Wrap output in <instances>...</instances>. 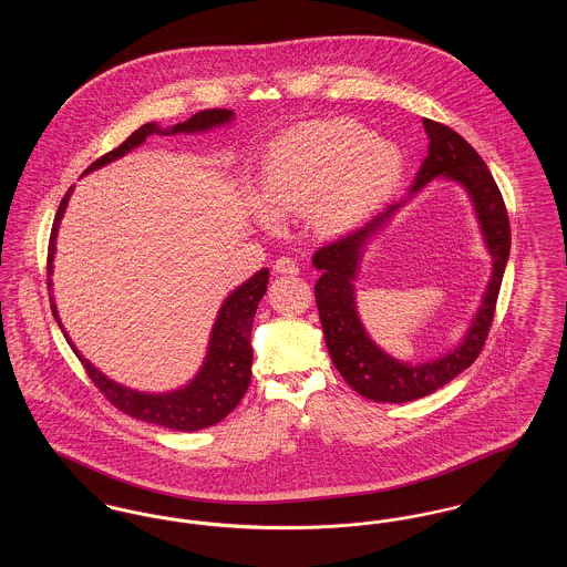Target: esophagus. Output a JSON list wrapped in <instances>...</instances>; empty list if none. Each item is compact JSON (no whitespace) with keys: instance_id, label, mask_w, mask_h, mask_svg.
<instances>
[{"instance_id":"34e87169","label":"esophagus","mask_w":567,"mask_h":567,"mask_svg":"<svg viewBox=\"0 0 567 567\" xmlns=\"http://www.w3.org/2000/svg\"><path fill=\"white\" fill-rule=\"evenodd\" d=\"M274 270L278 271V274H291V276H296L299 268H297V264L291 257H280V259H276Z\"/></svg>"}]
</instances>
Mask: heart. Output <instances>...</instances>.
<instances>
[{
    "mask_svg": "<svg viewBox=\"0 0 567 567\" xmlns=\"http://www.w3.org/2000/svg\"><path fill=\"white\" fill-rule=\"evenodd\" d=\"M400 169V151L363 125L349 118L310 121L271 144L261 178L267 208L255 206V215L271 229V214L310 213L319 231L338 234L377 204Z\"/></svg>",
    "mask_w": 567,
    "mask_h": 567,
    "instance_id": "b5f03b06",
    "label": "heart"
}]
</instances>
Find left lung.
Instances as JSON below:
<instances>
[{"label": "left lung", "mask_w": 567, "mask_h": 567, "mask_svg": "<svg viewBox=\"0 0 567 567\" xmlns=\"http://www.w3.org/2000/svg\"><path fill=\"white\" fill-rule=\"evenodd\" d=\"M423 125L430 135V153L410 193H419L437 176L463 185L481 220L486 248L493 257V274L476 319L457 349L430 363L410 365L380 351L370 340L359 321L352 287L361 261V248L402 204L389 206L363 227L324 244L315 252L312 264L321 270V278L315 285V299L331 361L352 389L372 402L404 404L425 398L476 361L495 317V303L511 255V220L506 204L483 157L451 127L432 118H423Z\"/></svg>", "instance_id": "left-lung-1"}]
</instances>
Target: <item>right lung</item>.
Returning a JSON list of instances; mask_svg holds the SVG:
<instances>
[{"mask_svg": "<svg viewBox=\"0 0 567 567\" xmlns=\"http://www.w3.org/2000/svg\"><path fill=\"white\" fill-rule=\"evenodd\" d=\"M231 116H234L231 110L210 109L193 114L189 121L178 123L172 130H162L155 123H146L140 130H135L134 134L130 135L121 146H116L114 151H110L97 162L91 163L84 169V174L123 157L125 153L140 146L151 134L206 132L216 125L229 123ZM72 190L74 187H70L63 195L56 216H54L51 243H49V259H47L49 287H51V274H53L54 238H56L59 220L65 213ZM268 278H270L268 268L257 271L252 278H248L223 301L215 327H213L208 354H206V361H204L199 374L193 378L187 386L172 391V393L148 395V393L132 391L123 384H116L114 380L104 377L100 370H95L81 352L76 351V347L68 338V333H65V338H68V344L72 347V351L76 352V357L81 359L91 382L102 391V395L114 408H118L121 412L134 416L137 421H144V423H153V425L176 430V432H197V430L210 427L218 421H223L236 405L240 404V400L248 389L250 365H252L250 329H252L257 306L268 291ZM51 310H53L54 321L63 329V324L56 317L53 297H51Z\"/></svg>", "mask_w": 567, "mask_h": 567, "instance_id": "right-lung-1", "label": "right lung"}]
</instances>
